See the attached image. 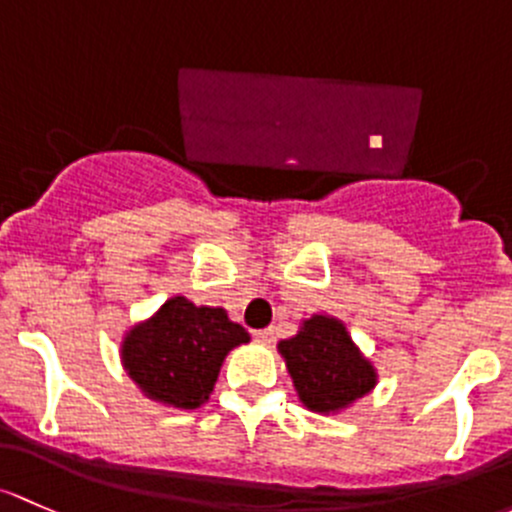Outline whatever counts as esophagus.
<instances>
[{
  "label": "esophagus",
  "instance_id": "34e87169",
  "mask_svg": "<svg viewBox=\"0 0 512 512\" xmlns=\"http://www.w3.org/2000/svg\"><path fill=\"white\" fill-rule=\"evenodd\" d=\"M255 341L257 343H272L274 341V331L272 328H262V331H255Z\"/></svg>",
  "mask_w": 512,
  "mask_h": 512
}]
</instances>
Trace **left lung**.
Wrapping results in <instances>:
<instances>
[{"instance_id":"left-lung-1","label":"left lung","mask_w":512,"mask_h":512,"mask_svg":"<svg viewBox=\"0 0 512 512\" xmlns=\"http://www.w3.org/2000/svg\"><path fill=\"white\" fill-rule=\"evenodd\" d=\"M301 405L316 414H338L378 385L373 360L358 348L346 324L331 314H311L292 338L277 343Z\"/></svg>"}]
</instances>
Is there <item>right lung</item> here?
Wrapping results in <instances>:
<instances>
[{
  "mask_svg": "<svg viewBox=\"0 0 512 512\" xmlns=\"http://www.w3.org/2000/svg\"><path fill=\"white\" fill-rule=\"evenodd\" d=\"M250 343V333L220 306L166 299L120 343L122 368L147 400L174 410H198L211 397L223 360Z\"/></svg>",
  "mask_w": 512,
  "mask_h": 512,
  "instance_id": "obj_1",
  "label": "right lung"
}]
</instances>
